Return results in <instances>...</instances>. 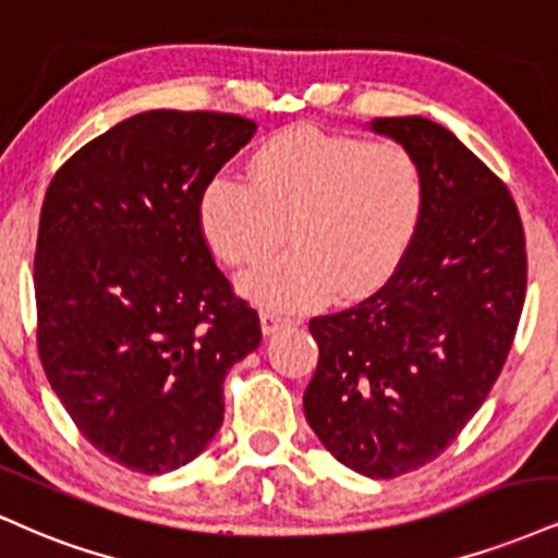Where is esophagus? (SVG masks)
I'll return each mask as SVG.
<instances>
[{
  "mask_svg": "<svg viewBox=\"0 0 558 558\" xmlns=\"http://www.w3.org/2000/svg\"><path fill=\"white\" fill-rule=\"evenodd\" d=\"M262 332L265 335H275L278 330H283V327H291L293 319L288 317H280V314L275 312H262Z\"/></svg>",
  "mask_w": 558,
  "mask_h": 558,
  "instance_id": "obj_1",
  "label": "esophagus"
}]
</instances>
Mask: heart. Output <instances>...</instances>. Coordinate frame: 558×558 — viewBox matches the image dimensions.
Segmentation results:
<instances>
[{"mask_svg":"<svg viewBox=\"0 0 558 558\" xmlns=\"http://www.w3.org/2000/svg\"><path fill=\"white\" fill-rule=\"evenodd\" d=\"M246 181L213 177L199 228L231 265H252L291 239L293 250L241 275L244 296L270 312L361 299L392 278L413 244L426 181L408 147L293 124L246 160Z\"/></svg>","mask_w":558,"mask_h":558,"instance_id":"heart-1","label":"heart"}]
</instances>
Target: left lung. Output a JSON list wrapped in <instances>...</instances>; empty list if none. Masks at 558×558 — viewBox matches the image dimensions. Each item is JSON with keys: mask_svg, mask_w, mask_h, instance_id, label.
Returning <instances> with one entry per match:
<instances>
[{"mask_svg": "<svg viewBox=\"0 0 558 558\" xmlns=\"http://www.w3.org/2000/svg\"><path fill=\"white\" fill-rule=\"evenodd\" d=\"M413 153L426 203L392 278L308 322L319 364L304 413L351 471L395 478L458 439L499 379L525 304V231L512 194L475 153L424 117L374 119Z\"/></svg>", "mask_w": 558, "mask_h": 558, "instance_id": "8db88e82", "label": "left lung"}]
</instances>
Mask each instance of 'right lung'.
<instances>
[{
  "label": "right lung",
  "mask_w": 558,
  "mask_h": 558,
  "mask_svg": "<svg viewBox=\"0 0 558 558\" xmlns=\"http://www.w3.org/2000/svg\"><path fill=\"white\" fill-rule=\"evenodd\" d=\"M257 124L145 111L90 140L51 179L38 226V355L100 454L160 475L223 424V379L259 345L199 228V194Z\"/></svg>",
  "instance_id": "obj_1"
}]
</instances>
